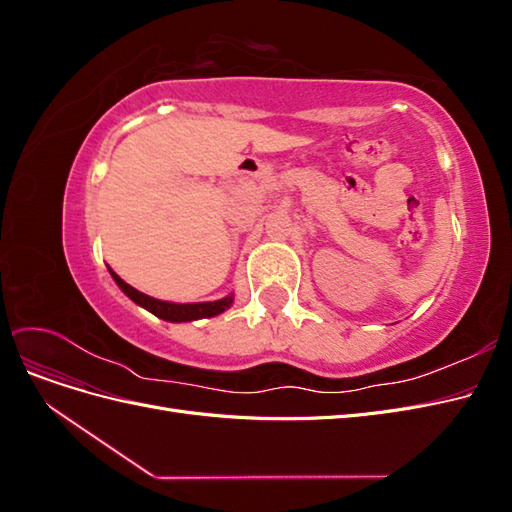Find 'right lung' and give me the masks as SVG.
<instances>
[{
  "mask_svg": "<svg viewBox=\"0 0 512 512\" xmlns=\"http://www.w3.org/2000/svg\"><path fill=\"white\" fill-rule=\"evenodd\" d=\"M108 271H111L115 284L123 290L126 297H130L136 305L145 307L147 312H151L153 316H158V318L168 320V322H192V320H200V318H213V316L226 312V309L232 305V301H235V294H228V297H224V299L205 301V303L160 301V299L149 297V294H145V292H138L136 288H132L130 284L123 282L111 267H108Z\"/></svg>",
  "mask_w": 512,
  "mask_h": 512,
  "instance_id": "right-lung-1",
  "label": "right lung"
}]
</instances>
